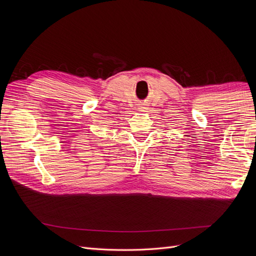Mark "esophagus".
Wrapping results in <instances>:
<instances>
[{"label":"esophagus","mask_w":256,"mask_h":256,"mask_svg":"<svg viewBox=\"0 0 256 256\" xmlns=\"http://www.w3.org/2000/svg\"><path fill=\"white\" fill-rule=\"evenodd\" d=\"M141 109H145V106H142V108H141Z\"/></svg>","instance_id":"34e87169"}]
</instances>
